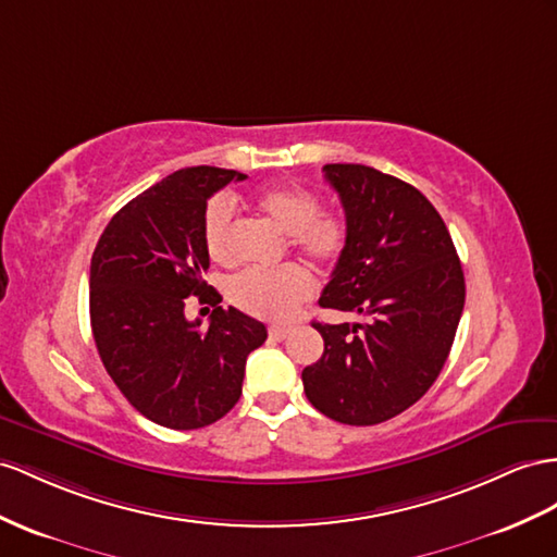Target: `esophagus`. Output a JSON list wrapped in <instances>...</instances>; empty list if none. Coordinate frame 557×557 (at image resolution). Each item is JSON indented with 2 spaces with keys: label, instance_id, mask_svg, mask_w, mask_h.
<instances>
[{
  "label": "esophagus",
  "instance_id": "1",
  "mask_svg": "<svg viewBox=\"0 0 557 557\" xmlns=\"http://www.w3.org/2000/svg\"><path fill=\"white\" fill-rule=\"evenodd\" d=\"M292 334V326H270L268 330V336L273 341H284Z\"/></svg>",
  "mask_w": 557,
  "mask_h": 557
}]
</instances>
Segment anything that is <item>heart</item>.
<instances>
[{
	"label": "heart",
	"instance_id": "heart-1",
	"mask_svg": "<svg viewBox=\"0 0 557 557\" xmlns=\"http://www.w3.org/2000/svg\"><path fill=\"white\" fill-rule=\"evenodd\" d=\"M256 209L273 223L306 259L332 265L346 247V223L336 213H320V199L301 185H275L256 195ZM235 213L225 197H213L202 216V242L211 261L233 263ZM315 282L298 265L277 270H245L231 282V301L253 318L289 320L312 296Z\"/></svg>",
	"mask_w": 557,
	"mask_h": 557
}]
</instances>
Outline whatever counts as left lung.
<instances>
[{"label": "left lung", "instance_id": "1", "mask_svg": "<svg viewBox=\"0 0 557 557\" xmlns=\"http://www.w3.org/2000/svg\"><path fill=\"white\" fill-rule=\"evenodd\" d=\"M324 178L346 211V247L320 306L372 322H312L324 352L304 369V391L324 417L374 425L440 376L463 312V270L445 221L414 185L364 164H324Z\"/></svg>", "mask_w": 557, "mask_h": 557}]
</instances>
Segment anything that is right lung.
Wrapping results in <instances>:
<instances>
[{"mask_svg":"<svg viewBox=\"0 0 557 557\" xmlns=\"http://www.w3.org/2000/svg\"><path fill=\"white\" fill-rule=\"evenodd\" d=\"M233 169L188 166L154 183L110 219L91 256V332L106 372L143 417L195 431L225 417L242 395L249 352L268 332L202 280L207 199ZM214 306L207 331L184 318V298Z\"/></svg>","mask_w":557,"mask_h":557,"instance_id":"1","label":"right lung"}]
</instances>
